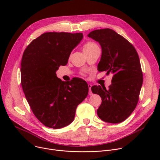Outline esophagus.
I'll return each mask as SVG.
<instances>
[{"mask_svg": "<svg viewBox=\"0 0 160 160\" xmlns=\"http://www.w3.org/2000/svg\"><path fill=\"white\" fill-rule=\"evenodd\" d=\"M91 87H92V85L90 84V83H89V84H88V88H89V95H93V93H92L91 90Z\"/></svg>", "mask_w": 160, "mask_h": 160, "instance_id": "obj_1", "label": "esophagus"}]
</instances>
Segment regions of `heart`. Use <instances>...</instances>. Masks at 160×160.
I'll return each instance as SVG.
<instances>
[{"label": "heart", "mask_w": 160, "mask_h": 160, "mask_svg": "<svg viewBox=\"0 0 160 160\" xmlns=\"http://www.w3.org/2000/svg\"><path fill=\"white\" fill-rule=\"evenodd\" d=\"M98 47L95 43L91 41H88L87 43H86L83 46V50L84 52H87L88 51H90L92 49H93L94 48Z\"/></svg>", "instance_id": "1"}]
</instances>
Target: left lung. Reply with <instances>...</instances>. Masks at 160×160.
Wrapping results in <instances>:
<instances>
[{"mask_svg":"<svg viewBox=\"0 0 160 160\" xmlns=\"http://www.w3.org/2000/svg\"><path fill=\"white\" fill-rule=\"evenodd\" d=\"M88 36L102 48L98 71L113 74L108 89L100 86L91 87L92 92L102 98L97 115L107 122H121L135 110L139 100L142 84L139 56L130 43L112 29L95 30Z\"/></svg>","mask_w":160,"mask_h":160,"instance_id":"left-lung-1","label":"left lung"}]
</instances>
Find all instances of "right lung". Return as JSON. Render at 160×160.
Returning <instances> with one entry per match:
<instances>
[{
  "mask_svg": "<svg viewBox=\"0 0 160 160\" xmlns=\"http://www.w3.org/2000/svg\"><path fill=\"white\" fill-rule=\"evenodd\" d=\"M82 33L46 32L25 49L21 67V85L37 119L46 127L59 129L71 124L78 105L88 96L86 81L58 78L56 72L68 62Z\"/></svg>",
  "mask_w": 160,
  "mask_h": 160,
  "instance_id": "1",
  "label": "right lung"
}]
</instances>
